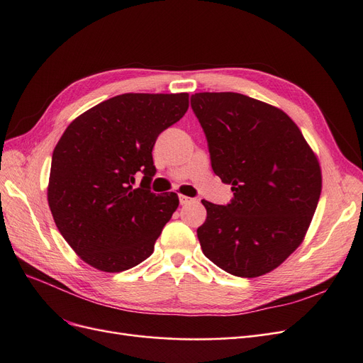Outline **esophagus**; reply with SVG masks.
Masks as SVG:
<instances>
[{
    "instance_id": "esophagus-1",
    "label": "esophagus",
    "mask_w": 363,
    "mask_h": 363,
    "mask_svg": "<svg viewBox=\"0 0 363 363\" xmlns=\"http://www.w3.org/2000/svg\"><path fill=\"white\" fill-rule=\"evenodd\" d=\"M179 201H180V204L183 206V204L192 203V201H194V199H189V196H186V195H179Z\"/></svg>"
}]
</instances>
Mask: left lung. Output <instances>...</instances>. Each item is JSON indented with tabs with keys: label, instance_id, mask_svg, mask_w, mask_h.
Wrapping results in <instances>:
<instances>
[{
	"label": "left lung",
	"instance_id": "obj_1",
	"mask_svg": "<svg viewBox=\"0 0 363 363\" xmlns=\"http://www.w3.org/2000/svg\"><path fill=\"white\" fill-rule=\"evenodd\" d=\"M191 107L212 169L233 192L225 206L203 200L201 250L232 276L259 277L301 244L321 195L320 163L277 107L235 92L195 94Z\"/></svg>",
	"mask_w": 363,
	"mask_h": 363
}]
</instances>
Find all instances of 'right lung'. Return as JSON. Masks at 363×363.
I'll use <instances>...</instances> for the list:
<instances>
[{"label": "right lung", "mask_w": 363, "mask_h": 363, "mask_svg": "<svg viewBox=\"0 0 363 363\" xmlns=\"http://www.w3.org/2000/svg\"><path fill=\"white\" fill-rule=\"evenodd\" d=\"M188 107V94H123L65 130L52 151L48 204L65 240L91 267L121 272L151 256L179 207L177 194L151 192L152 147Z\"/></svg>", "instance_id": "right-lung-1"}]
</instances>
